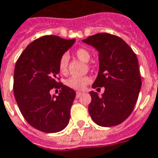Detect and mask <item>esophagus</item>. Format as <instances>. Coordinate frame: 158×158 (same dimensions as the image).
Here are the masks:
<instances>
[{
	"label": "esophagus",
	"instance_id": "1",
	"mask_svg": "<svg viewBox=\"0 0 158 158\" xmlns=\"http://www.w3.org/2000/svg\"><path fill=\"white\" fill-rule=\"evenodd\" d=\"M82 95H83V92H79V91H78V92L76 93V98H79V97H81Z\"/></svg>",
	"mask_w": 158,
	"mask_h": 158
}]
</instances>
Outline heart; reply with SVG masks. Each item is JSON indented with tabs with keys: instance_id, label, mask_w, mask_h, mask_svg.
Wrapping results in <instances>:
<instances>
[{
	"instance_id": "1",
	"label": "heart",
	"mask_w": 158,
	"mask_h": 158,
	"mask_svg": "<svg viewBox=\"0 0 158 158\" xmlns=\"http://www.w3.org/2000/svg\"><path fill=\"white\" fill-rule=\"evenodd\" d=\"M75 56L84 62H88L90 60V52L84 48H78L75 51ZM68 54H64L61 56L59 60V70L61 73H65L68 70ZM90 82V77H71L65 81V85L69 88L73 90H84L86 85Z\"/></svg>"
}]
</instances>
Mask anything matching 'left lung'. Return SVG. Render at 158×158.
<instances>
[{
  "label": "left lung",
  "mask_w": 158,
  "mask_h": 158,
  "mask_svg": "<svg viewBox=\"0 0 158 158\" xmlns=\"http://www.w3.org/2000/svg\"><path fill=\"white\" fill-rule=\"evenodd\" d=\"M83 43L99 53V71L92 88L105 89L100 97L90 91V117L101 127L119 125L133 112L142 85L136 55L125 41L109 33L90 36Z\"/></svg>",
  "instance_id": "1"
}]
</instances>
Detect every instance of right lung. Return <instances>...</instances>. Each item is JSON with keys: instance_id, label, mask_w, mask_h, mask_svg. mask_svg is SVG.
I'll return each instance as SVG.
<instances>
[{"instance_id": "1", "label": "right lung", "mask_w": 158, "mask_h": 158, "mask_svg": "<svg viewBox=\"0 0 158 158\" xmlns=\"http://www.w3.org/2000/svg\"><path fill=\"white\" fill-rule=\"evenodd\" d=\"M75 43L57 36H44L31 43L19 57L14 75V92L19 109L34 128L53 133L69 122L74 90L58 82L59 60ZM60 89L58 96L49 91Z\"/></svg>"}]
</instances>
